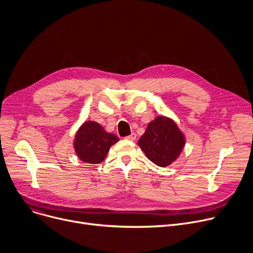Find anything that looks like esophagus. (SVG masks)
<instances>
[{
	"label": "esophagus",
	"mask_w": 253,
	"mask_h": 253,
	"mask_svg": "<svg viewBox=\"0 0 253 253\" xmlns=\"http://www.w3.org/2000/svg\"><path fill=\"white\" fill-rule=\"evenodd\" d=\"M126 139H128V140H131V141H134L136 139V134L134 133V132H132L129 136H127L126 137Z\"/></svg>",
	"instance_id": "esophagus-1"
}]
</instances>
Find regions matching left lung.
<instances>
[{
	"mask_svg": "<svg viewBox=\"0 0 253 253\" xmlns=\"http://www.w3.org/2000/svg\"><path fill=\"white\" fill-rule=\"evenodd\" d=\"M186 143L185 134L169 117L158 116L148 123L138 145L146 158L159 167L173 164Z\"/></svg>",
	"mask_w": 253,
	"mask_h": 253,
	"instance_id": "1",
	"label": "left lung"
}]
</instances>
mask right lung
Here are the masks:
<instances>
[{"instance_id": "obj_1", "label": "right lung", "mask_w": 253, "mask_h": 253, "mask_svg": "<svg viewBox=\"0 0 253 253\" xmlns=\"http://www.w3.org/2000/svg\"><path fill=\"white\" fill-rule=\"evenodd\" d=\"M119 141L115 134L107 132L95 121H85L75 133L73 147L80 161L86 164L102 163L112 145Z\"/></svg>"}]
</instances>
